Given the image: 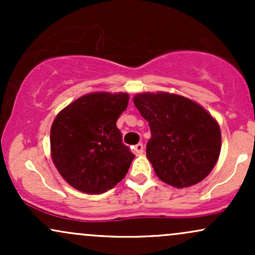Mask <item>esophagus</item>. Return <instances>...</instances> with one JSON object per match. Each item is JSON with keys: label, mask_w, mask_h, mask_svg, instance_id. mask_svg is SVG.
<instances>
[{"label": "esophagus", "mask_w": 255, "mask_h": 255, "mask_svg": "<svg viewBox=\"0 0 255 255\" xmlns=\"http://www.w3.org/2000/svg\"><path fill=\"white\" fill-rule=\"evenodd\" d=\"M144 152V145L142 144H136L134 146V153L135 154H141Z\"/></svg>", "instance_id": "1"}]
</instances>
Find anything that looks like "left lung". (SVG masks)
Listing matches in <instances>:
<instances>
[{"label": "left lung", "mask_w": 255, "mask_h": 255, "mask_svg": "<svg viewBox=\"0 0 255 255\" xmlns=\"http://www.w3.org/2000/svg\"><path fill=\"white\" fill-rule=\"evenodd\" d=\"M134 104L150 126L146 156L163 182L184 188L211 172L221 153V129L203 107L166 92L140 93Z\"/></svg>", "instance_id": "8db88e82"}]
</instances>
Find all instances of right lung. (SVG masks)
Returning a JSON list of instances; mask_svg holds the SVG:
<instances>
[{"label": "right lung", "mask_w": 255, "mask_h": 255, "mask_svg": "<svg viewBox=\"0 0 255 255\" xmlns=\"http://www.w3.org/2000/svg\"><path fill=\"white\" fill-rule=\"evenodd\" d=\"M128 101L127 93H90L64 108L52 122V162L78 191L102 194L128 172L134 154L116 126Z\"/></svg>", "instance_id": "obj_1"}]
</instances>
